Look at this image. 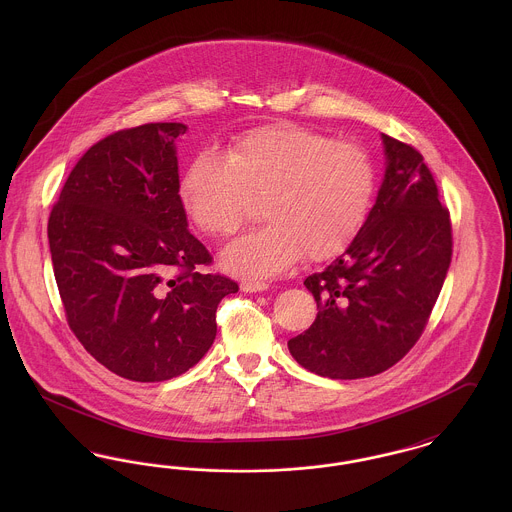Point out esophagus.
<instances>
[{
  "instance_id": "34e87169",
  "label": "esophagus",
  "mask_w": 512,
  "mask_h": 512,
  "mask_svg": "<svg viewBox=\"0 0 512 512\" xmlns=\"http://www.w3.org/2000/svg\"><path fill=\"white\" fill-rule=\"evenodd\" d=\"M240 288H242V292L245 293L265 292L268 288V284H265V282H242Z\"/></svg>"
}]
</instances>
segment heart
Segmentation results:
<instances>
[{
	"label": "heart",
	"mask_w": 512,
	"mask_h": 512,
	"mask_svg": "<svg viewBox=\"0 0 512 512\" xmlns=\"http://www.w3.org/2000/svg\"><path fill=\"white\" fill-rule=\"evenodd\" d=\"M376 167L365 147L297 124H274L236 140L226 159L203 151L180 182L184 209L209 236L242 228L253 199H265L263 228L222 251L226 270L268 278L305 253L336 257L365 224Z\"/></svg>",
	"instance_id": "b5f03b06"
}]
</instances>
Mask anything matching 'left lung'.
<instances>
[{"instance_id":"left-lung-1","label":"left lung","mask_w":512,"mask_h":512,"mask_svg":"<svg viewBox=\"0 0 512 512\" xmlns=\"http://www.w3.org/2000/svg\"><path fill=\"white\" fill-rule=\"evenodd\" d=\"M386 174L363 228L336 261L303 284L318 315L288 341L293 359L318 376L380 374L413 347L447 276L449 211L424 157L382 134Z\"/></svg>"}]
</instances>
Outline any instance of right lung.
Here are the masks:
<instances>
[{"label":"right lung","mask_w":512,"mask_h":512,"mask_svg":"<svg viewBox=\"0 0 512 512\" xmlns=\"http://www.w3.org/2000/svg\"><path fill=\"white\" fill-rule=\"evenodd\" d=\"M151 122L103 138L69 174L48 222L49 251L74 336L134 382L171 380L217 336V307L238 284L201 274L211 255L188 230L176 138Z\"/></svg>","instance_id":"1"}]
</instances>
